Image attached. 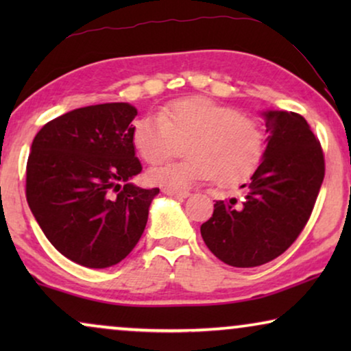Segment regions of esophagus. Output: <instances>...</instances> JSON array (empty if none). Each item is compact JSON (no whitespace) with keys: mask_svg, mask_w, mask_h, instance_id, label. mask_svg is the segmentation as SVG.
<instances>
[{"mask_svg":"<svg viewBox=\"0 0 351 351\" xmlns=\"http://www.w3.org/2000/svg\"><path fill=\"white\" fill-rule=\"evenodd\" d=\"M165 193L167 196H174V198H189V190H179V189H165Z\"/></svg>","mask_w":351,"mask_h":351,"instance_id":"obj_1","label":"esophagus"}]
</instances>
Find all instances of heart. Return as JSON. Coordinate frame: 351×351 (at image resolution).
<instances>
[{
    "label": "heart",
    "instance_id": "heart-1",
    "mask_svg": "<svg viewBox=\"0 0 351 351\" xmlns=\"http://www.w3.org/2000/svg\"><path fill=\"white\" fill-rule=\"evenodd\" d=\"M131 138L148 165L167 160L177 142L189 141L185 161L167 162L148 174L152 182L172 189L214 179L220 186L239 185L258 169L265 153V137L256 121L208 97L176 100L160 117L136 119Z\"/></svg>",
    "mask_w": 351,
    "mask_h": 351
}]
</instances>
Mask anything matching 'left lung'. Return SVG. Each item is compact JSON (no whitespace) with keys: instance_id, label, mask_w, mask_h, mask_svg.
Returning <instances> with one entry per match:
<instances>
[{"instance_id":"8db88e82","label":"left lung","mask_w":351,"mask_h":351,"mask_svg":"<svg viewBox=\"0 0 351 351\" xmlns=\"http://www.w3.org/2000/svg\"><path fill=\"white\" fill-rule=\"evenodd\" d=\"M267 147L243 199L215 201L201 237L232 267L263 265L281 256L308 222L324 179V155L304 117L262 112ZM246 186V185H241Z\"/></svg>"}]
</instances>
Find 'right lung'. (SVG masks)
I'll list each match as a JSON object with an SVG mask.
<instances>
[{
	"label": "right lung",
	"mask_w": 351,
	"mask_h": 351,
	"mask_svg": "<svg viewBox=\"0 0 351 351\" xmlns=\"http://www.w3.org/2000/svg\"><path fill=\"white\" fill-rule=\"evenodd\" d=\"M136 117L126 102L89 105L52 119L33 138L28 206L52 246L83 267L121 262L160 193L129 182L142 171L131 138Z\"/></svg>",
	"instance_id": "obj_1"
}]
</instances>
